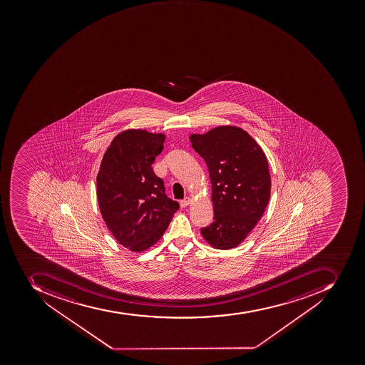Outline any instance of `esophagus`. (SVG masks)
<instances>
[{"label":"esophagus","instance_id":"esophagus-1","mask_svg":"<svg viewBox=\"0 0 365 365\" xmlns=\"http://www.w3.org/2000/svg\"><path fill=\"white\" fill-rule=\"evenodd\" d=\"M191 204V199L187 197V198H184L183 200L180 201V206L182 207V208H185V207L189 206V205Z\"/></svg>","mask_w":365,"mask_h":365}]
</instances>
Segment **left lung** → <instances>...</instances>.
<instances>
[{
  "label": "left lung",
  "instance_id": "obj_1",
  "mask_svg": "<svg viewBox=\"0 0 365 365\" xmlns=\"http://www.w3.org/2000/svg\"><path fill=\"white\" fill-rule=\"evenodd\" d=\"M212 183L214 222L201 229L212 248L239 246L263 216L271 195L269 163L257 142L242 128L225 125L191 134Z\"/></svg>",
  "mask_w": 365,
  "mask_h": 365
}]
</instances>
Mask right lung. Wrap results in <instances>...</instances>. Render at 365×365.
<instances>
[{"mask_svg":"<svg viewBox=\"0 0 365 365\" xmlns=\"http://www.w3.org/2000/svg\"><path fill=\"white\" fill-rule=\"evenodd\" d=\"M166 135L126 130L113 138L96 176L100 212L113 237L130 252H142L160 240L178 204L165 195L153 173Z\"/></svg>","mask_w":365,"mask_h":365,"instance_id":"1","label":"right lung"}]
</instances>
